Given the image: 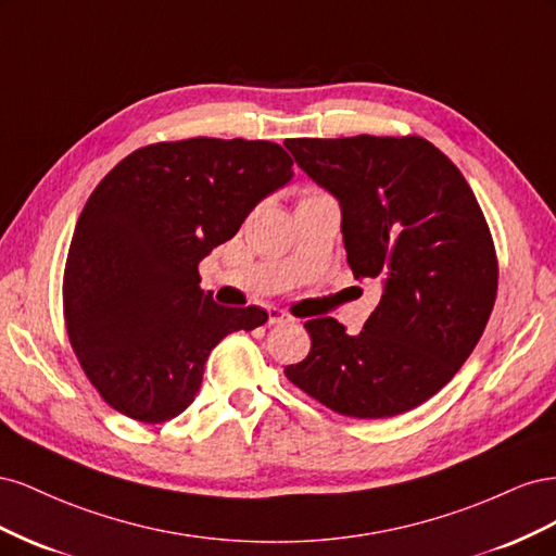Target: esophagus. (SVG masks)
<instances>
[{"label": "esophagus", "instance_id": "1", "mask_svg": "<svg viewBox=\"0 0 556 556\" xmlns=\"http://www.w3.org/2000/svg\"><path fill=\"white\" fill-rule=\"evenodd\" d=\"M282 323H292V317L280 308H268V325H282Z\"/></svg>", "mask_w": 556, "mask_h": 556}]
</instances>
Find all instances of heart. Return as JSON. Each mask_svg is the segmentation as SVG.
<instances>
[{
  "instance_id": "heart-1",
  "label": "heart",
  "mask_w": 556,
  "mask_h": 556,
  "mask_svg": "<svg viewBox=\"0 0 556 556\" xmlns=\"http://www.w3.org/2000/svg\"><path fill=\"white\" fill-rule=\"evenodd\" d=\"M311 192H313V190H311Z\"/></svg>"
}]
</instances>
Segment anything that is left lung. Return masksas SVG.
<instances>
[{
	"label": "left lung",
	"mask_w": 556,
	"mask_h": 556,
	"mask_svg": "<svg viewBox=\"0 0 556 556\" xmlns=\"http://www.w3.org/2000/svg\"><path fill=\"white\" fill-rule=\"evenodd\" d=\"M285 146L339 199L352 274L380 288V304L355 336L333 317L308 319V357L285 366V376L339 415L413 410L459 371L494 308L498 262L478 199L422 137Z\"/></svg>",
	"instance_id": "1"
}]
</instances>
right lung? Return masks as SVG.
I'll return each instance as SVG.
<instances>
[{
    "label": "right lung",
    "instance_id": "1",
    "mask_svg": "<svg viewBox=\"0 0 556 556\" xmlns=\"http://www.w3.org/2000/svg\"><path fill=\"white\" fill-rule=\"evenodd\" d=\"M278 143L182 139L134 150L97 185L66 255L70 343L94 390L137 422L160 425L194 401L211 350L266 323L199 288V262L292 178Z\"/></svg>",
    "mask_w": 556,
    "mask_h": 556
}]
</instances>
